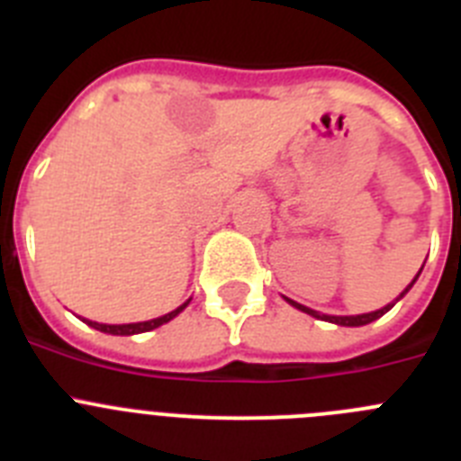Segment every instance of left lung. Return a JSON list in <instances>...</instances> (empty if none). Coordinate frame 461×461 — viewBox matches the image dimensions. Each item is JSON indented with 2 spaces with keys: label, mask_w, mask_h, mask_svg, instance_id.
<instances>
[{
  "label": "left lung",
  "mask_w": 461,
  "mask_h": 461,
  "mask_svg": "<svg viewBox=\"0 0 461 461\" xmlns=\"http://www.w3.org/2000/svg\"><path fill=\"white\" fill-rule=\"evenodd\" d=\"M422 267H425V266H422ZM422 267H420V272H422ZM420 272H418V275H415V279H418V276H420ZM415 279L411 281V284H409V286L404 288V291H402V295H399L393 304H385V307H383V309H376V312L357 313V316H328V313H319V312H313V309L304 307V304L295 303V300H291V297H286V303H288V304H293V307H295V309H300V312L309 313V316H313V319L330 321V323H337V325H348V328H357V325H367V323H372V321L381 319V316H383V313H385V312H390V309H393L394 304H397L399 300H402V297H404L406 293L411 291V286H413V284H415Z\"/></svg>",
  "instance_id": "obj_1"
}]
</instances>
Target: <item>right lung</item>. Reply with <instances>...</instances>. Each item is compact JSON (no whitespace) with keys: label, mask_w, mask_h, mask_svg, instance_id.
I'll use <instances>...</instances> for the list:
<instances>
[{"label":"right lung","mask_w":461,"mask_h":461,"mask_svg":"<svg viewBox=\"0 0 461 461\" xmlns=\"http://www.w3.org/2000/svg\"><path fill=\"white\" fill-rule=\"evenodd\" d=\"M189 303L191 300H186L185 304H180V307L173 309V312L166 313V316H158V319H152V321H142V323L105 325V323H96V321H87V319H83V321L89 325V328L101 330V332H105V335H140V332H149V330H154V328H158V325H164V323H168V321H173L175 316H177V313H180Z\"/></svg>","instance_id":"obj_1"}]
</instances>
